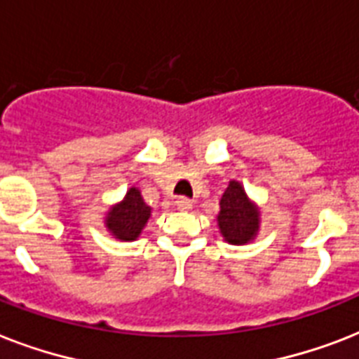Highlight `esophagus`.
Returning a JSON list of instances; mask_svg holds the SVG:
<instances>
[{
	"label": "esophagus",
	"mask_w": 359,
	"mask_h": 359,
	"mask_svg": "<svg viewBox=\"0 0 359 359\" xmlns=\"http://www.w3.org/2000/svg\"><path fill=\"white\" fill-rule=\"evenodd\" d=\"M175 205H177V208H179V210H182V212H188V210L194 207V203H191L190 199H186V197H179V199L175 201Z\"/></svg>",
	"instance_id": "34e87169"
}]
</instances>
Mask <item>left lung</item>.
<instances>
[{"label":"left lung","mask_w":359,"mask_h":359,"mask_svg":"<svg viewBox=\"0 0 359 359\" xmlns=\"http://www.w3.org/2000/svg\"><path fill=\"white\" fill-rule=\"evenodd\" d=\"M219 235L233 245L250 244L261 229V208L245 194L238 180H229L227 190L219 199V212L216 216Z\"/></svg>","instance_id":"1"}]
</instances>
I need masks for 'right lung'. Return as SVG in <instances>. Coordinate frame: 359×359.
Returning <instances> with one entry per match:
<instances>
[{"label": "right lung", "mask_w": 359, "mask_h": 359, "mask_svg": "<svg viewBox=\"0 0 359 359\" xmlns=\"http://www.w3.org/2000/svg\"><path fill=\"white\" fill-rule=\"evenodd\" d=\"M151 214L152 208L143 201L140 188L132 186L119 203L108 208L104 216V225L114 238L121 242H134L140 238L141 231L145 229Z\"/></svg>", "instance_id": "right-lung-1"}]
</instances>
